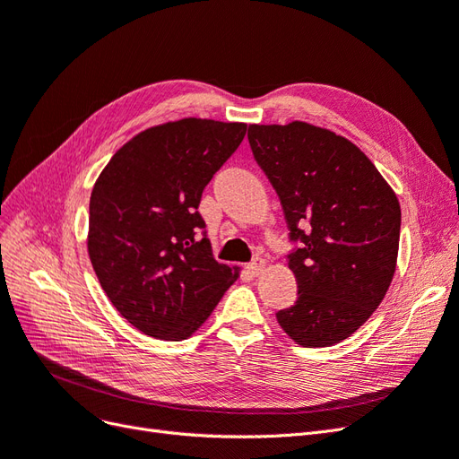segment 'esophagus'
Listing matches in <instances>:
<instances>
[{
	"mask_svg": "<svg viewBox=\"0 0 459 459\" xmlns=\"http://www.w3.org/2000/svg\"><path fill=\"white\" fill-rule=\"evenodd\" d=\"M262 268H264V260L260 256H255L251 262H248V266H247V270L251 272L253 275H258L262 272Z\"/></svg>",
	"mask_w": 459,
	"mask_h": 459,
	"instance_id": "1",
	"label": "esophagus"
}]
</instances>
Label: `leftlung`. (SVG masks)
<instances>
[{"instance_id": "1", "label": "left lung", "mask_w": 459, "mask_h": 459, "mask_svg": "<svg viewBox=\"0 0 459 459\" xmlns=\"http://www.w3.org/2000/svg\"><path fill=\"white\" fill-rule=\"evenodd\" d=\"M255 160L280 195L289 226L293 307L275 314L300 346L351 337L393 281L400 204L354 143L307 122L248 126Z\"/></svg>"}]
</instances>
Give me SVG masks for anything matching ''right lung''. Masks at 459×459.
<instances>
[{
    "mask_svg": "<svg viewBox=\"0 0 459 459\" xmlns=\"http://www.w3.org/2000/svg\"><path fill=\"white\" fill-rule=\"evenodd\" d=\"M245 132L238 122L162 124L120 147L93 186V270L120 316L149 337H189L238 280L212 258L199 204Z\"/></svg>",
    "mask_w": 459,
    "mask_h": 459,
    "instance_id": "right-lung-1",
    "label": "right lung"
}]
</instances>
